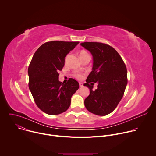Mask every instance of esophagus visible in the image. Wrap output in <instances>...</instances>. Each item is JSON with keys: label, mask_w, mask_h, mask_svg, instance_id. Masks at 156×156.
Returning <instances> with one entry per match:
<instances>
[{"label": "esophagus", "mask_w": 156, "mask_h": 156, "mask_svg": "<svg viewBox=\"0 0 156 156\" xmlns=\"http://www.w3.org/2000/svg\"><path fill=\"white\" fill-rule=\"evenodd\" d=\"M79 84H80V87H82L83 86V84L81 83H79Z\"/></svg>", "instance_id": "esophagus-1"}]
</instances>
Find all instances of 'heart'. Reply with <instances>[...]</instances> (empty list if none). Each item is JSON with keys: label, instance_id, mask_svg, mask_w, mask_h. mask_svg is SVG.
<instances>
[{"label": "heart", "instance_id": "b5f03b06", "mask_svg": "<svg viewBox=\"0 0 156 156\" xmlns=\"http://www.w3.org/2000/svg\"><path fill=\"white\" fill-rule=\"evenodd\" d=\"M87 54H87L86 51H80V53H79V56H80V57H82V56L85 55H87ZM76 76L77 78H81V76L80 75H76Z\"/></svg>", "mask_w": 156, "mask_h": 156}]
</instances>
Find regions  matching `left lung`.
Instances as JSON below:
<instances>
[{
    "mask_svg": "<svg viewBox=\"0 0 156 156\" xmlns=\"http://www.w3.org/2000/svg\"><path fill=\"white\" fill-rule=\"evenodd\" d=\"M80 45L90 51L93 58L92 72L84 86L90 94L84 99L86 109L94 114L104 116L116 108L121 101L127 85V70L119 54L107 44L84 42ZM98 89L92 91L94 83Z\"/></svg>",
    "mask_w": 156,
    "mask_h": 156,
    "instance_id": "obj_1",
    "label": "left lung"
}]
</instances>
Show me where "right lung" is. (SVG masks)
Masks as SVG:
<instances>
[{"instance_id": "obj_1", "label": "right lung", "mask_w": 156, "mask_h": 156, "mask_svg": "<svg viewBox=\"0 0 156 156\" xmlns=\"http://www.w3.org/2000/svg\"><path fill=\"white\" fill-rule=\"evenodd\" d=\"M79 42L54 41L42 44L34 53L28 73L29 89L37 106L51 115L67 110L71 98L78 90L79 83L71 78L66 83L58 80V72L65 65V57Z\"/></svg>"}]
</instances>
